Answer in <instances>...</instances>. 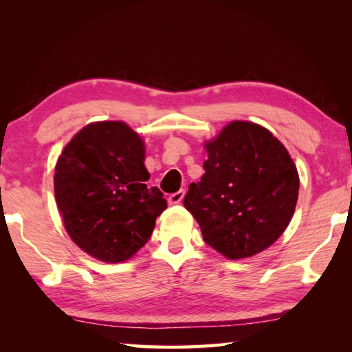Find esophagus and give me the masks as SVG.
<instances>
[{
    "mask_svg": "<svg viewBox=\"0 0 352 352\" xmlns=\"http://www.w3.org/2000/svg\"><path fill=\"white\" fill-rule=\"evenodd\" d=\"M183 197H184V190H178V192L169 195V197H168V204H169L170 206L178 205V204H180V201L183 200Z\"/></svg>",
    "mask_w": 352,
    "mask_h": 352,
    "instance_id": "esophagus-1",
    "label": "esophagus"
}]
</instances>
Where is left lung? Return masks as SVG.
<instances>
[{
  "label": "left lung",
  "mask_w": 352,
  "mask_h": 352,
  "mask_svg": "<svg viewBox=\"0 0 352 352\" xmlns=\"http://www.w3.org/2000/svg\"><path fill=\"white\" fill-rule=\"evenodd\" d=\"M205 174L183 205L208 245L228 259L270 247L295 212L300 178L285 147L258 124L234 121L205 144Z\"/></svg>",
  "instance_id": "left-lung-1"
}]
</instances>
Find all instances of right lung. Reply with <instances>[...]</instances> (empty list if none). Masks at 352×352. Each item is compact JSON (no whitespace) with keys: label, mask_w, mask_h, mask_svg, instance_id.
Here are the masks:
<instances>
[{"label":"right lung","mask_w":352,"mask_h":352,"mask_svg":"<svg viewBox=\"0 0 352 352\" xmlns=\"http://www.w3.org/2000/svg\"><path fill=\"white\" fill-rule=\"evenodd\" d=\"M144 144L127 124H88L65 146L54 175L56 201L68 234L83 252L122 262L144 247L168 205L147 189Z\"/></svg>","instance_id":"right-lung-1"}]
</instances>
